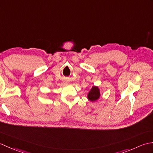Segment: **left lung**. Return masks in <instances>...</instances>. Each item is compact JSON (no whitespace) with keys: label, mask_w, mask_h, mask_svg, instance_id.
<instances>
[{"label":"left lung","mask_w":153,"mask_h":153,"mask_svg":"<svg viewBox=\"0 0 153 153\" xmlns=\"http://www.w3.org/2000/svg\"><path fill=\"white\" fill-rule=\"evenodd\" d=\"M100 97V91L99 87L93 85L87 93V99L91 102H95Z\"/></svg>","instance_id":"8db88e82"}]
</instances>
